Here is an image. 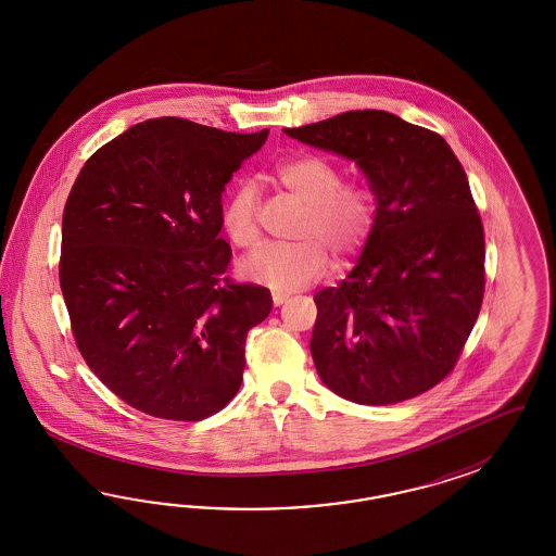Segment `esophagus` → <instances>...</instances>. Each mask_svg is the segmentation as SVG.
<instances>
[{
	"instance_id": "1",
	"label": "esophagus",
	"mask_w": 556,
	"mask_h": 556,
	"mask_svg": "<svg viewBox=\"0 0 556 556\" xmlns=\"http://www.w3.org/2000/svg\"><path fill=\"white\" fill-rule=\"evenodd\" d=\"M289 300V295L287 293H281V291H273V303H275V307H279L281 303H286Z\"/></svg>"
}]
</instances>
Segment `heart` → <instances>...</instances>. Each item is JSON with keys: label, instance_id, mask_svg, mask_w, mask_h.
<instances>
[{"label": "heart", "instance_id": "obj_1", "mask_svg": "<svg viewBox=\"0 0 556 556\" xmlns=\"http://www.w3.org/2000/svg\"><path fill=\"white\" fill-rule=\"evenodd\" d=\"M277 184L305 205L298 226L300 242L270 244L251 256L247 277L277 291H295L320 279L328 269V249L338 258L356 253L372 235L379 218V198L369 186H342V170L320 154H300L275 165ZM261 193L253 181H240L222 210V224L236 247L254 251Z\"/></svg>", "mask_w": 556, "mask_h": 556}]
</instances>
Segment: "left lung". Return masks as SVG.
I'll return each instance as SVG.
<instances>
[{"mask_svg":"<svg viewBox=\"0 0 556 556\" xmlns=\"http://www.w3.org/2000/svg\"><path fill=\"white\" fill-rule=\"evenodd\" d=\"M286 135L354 161L379 198L354 269L314 295L309 351L324 386L361 405L434 388L455 369L485 291V236L465 168L442 136L381 110Z\"/></svg>","mask_w":556,"mask_h":556,"instance_id":"1","label":"left lung"}]
</instances>
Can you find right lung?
<instances>
[{
    "instance_id": "right-lung-1",
    "label": "right lung",
    "mask_w": 556,
    "mask_h": 556,
    "mask_svg": "<svg viewBox=\"0 0 556 556\" xmlns=\"http://www.w3.org/2000/svg\"><path fill=\"white\" fill-rule=\"evenodd\" d=\"M269 130L140 122L85 163L63 212L59 281L79 353L122 402L198 421L242 383L267 287L226 277L222 191Z\"/></svg>"
}]
</instances>
